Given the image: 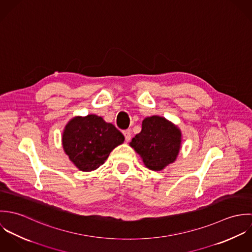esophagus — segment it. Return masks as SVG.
Masks as SVG:
<instances>
[{
  "instance_id": "1",
  "label": "esophagus",
  "mask_w": 252,
  "mask_h": 252,
  "mask_svg": "<svg viewBox=\"0 0 252 252\" xmlns=\"http://www.w3.org/2000/svg\"><path fill=\"white\" fill-rule=\"evenodd\" d=\"M123 135L125 137V141L126 142H129L131 140V130H124L123 131Z\"/></svg>"
}]
</instances>
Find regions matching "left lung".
I'll return each mask as SVG.
<instances>
[{
  "label": "left lung",
  "instance_id": "left-lung-1",
  "mask_svg": "<svg viewBox=\"0 0 252 252\" xmlns=\"http://www.w3.org/2000/svg\"><path fill=\"white\" fill-rule=\"evenodd\" d=\"M180 143V130L165 118L153 115L144 119L142 132L130 145L142 156L148 169L161 171L176 160Z\"/></svg>",
  "mask_w": 252,
  "mask_h": 252
}]
</instances>
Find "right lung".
Instances as JSON below:
<instances>
[{"label":"right lung","instance_id":"add662e5","mask_svg":"<svg viewBox=\"0 0 252 252\" xmlns=\"http://www.w3.org/2000/svg\"><path fill=\"white\" fill-rule=\"evenodd\" d=\"M63 146L72 163L83 172L99 168L110 151L124 142V136L100 116L74 117L65 128Z\"/></svg>","mask_w":252,"mask_h":252}]
</instances>
